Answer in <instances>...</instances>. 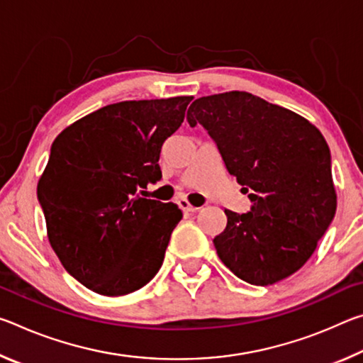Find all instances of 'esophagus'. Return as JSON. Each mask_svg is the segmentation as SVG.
Segmentation results:
<instances>
[{"label":"esophagus","instance_id":"esophagus-1","mask_svg":"<svg viewBox=\"0 0 363 363\" xmlns=\"http://www.w3.org/2000/svg\"><path fill=\"white\" fill-rule=\"evenodd\" d=\"M179 206H181V210H182V211H186V213H196V211L200 210L199 206H194V205H190L186 199L179 200Z\"/></svg>","mask_w":363,"mask_h":363}]
</instances>
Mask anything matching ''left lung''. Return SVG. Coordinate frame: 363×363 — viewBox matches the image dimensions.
I'll list each match as a JSON object with an SVG mask.
<instances>
[{
  "label": "left lung",
  "instance_id": "obj_1",
  "mask_svg": "<svg viewBox=\"0 0 363 363\" xmlns=\"http://www.w3.org/2000/svg\"><path fill=\"white\" fill-rule=\"evenodd\" d=\"M190 126L200 123L216 143L227 171L245 186L251 210H225L214 248L238 279L272 285L304 266L336 213L330 149L303 116L245 91L192 102Z\"/></svg>",
  "mask_w": 363,
  "mask_h": 363
}]
</instances>
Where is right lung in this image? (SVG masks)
Masks as SVG:
<instances>
[{"instance_id":"add662e5","label":"right lung","mask_w":363,"mask_h":363,"mask_svg":"<svg viewBox=\"0 0 363 363\" xmlns=\"http://www.w3.org/2000/svg\"><path fill=\"white\" fill-rule=\"evenodd\" d=\"M192 99L110 104L52 143L36 189L48 238L67 272L94 293H133L162 267L182 211L143 199L138 189L162 177V145Z\"/></svg>"}]
</instances>
